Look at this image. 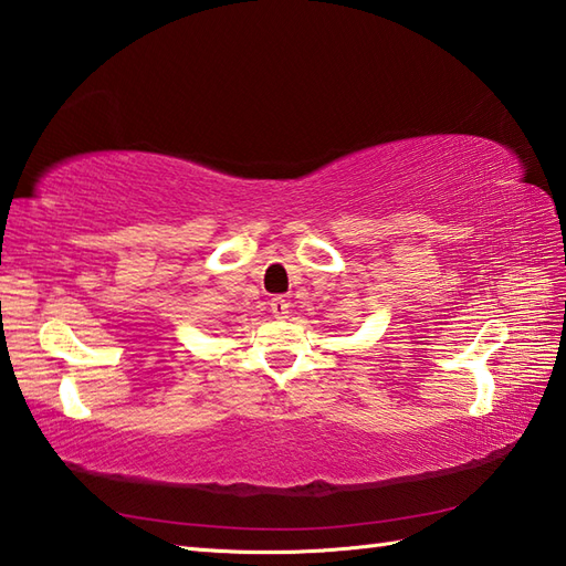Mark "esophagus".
I'll return each instance as SVG.
<instances>
[{
  "mask_svg": "<svg viewBox=\"0 0 566 566\" xmlns=\"http://www.w3.org/2000/svg\"><path fill=\"white\" fill-rule=\"evenodd\" d=\"M269 307H271V312H273V317H275V319H285V317H287V312H291V303H287V300H285L283 295H275V297H271Z\"/></svg>",
  "mask_w": 566,
  "mask_h": 566,
  "instance_id": "34e87169",
  "label": "esophagus"
}]
</instances>
